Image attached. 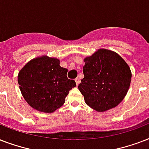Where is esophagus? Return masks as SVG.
<instances>
[{"mask_svg": "<svg viewBox=\"0 0 149 149\" xmlns=\"http://www.w3.org/2000/svg\"><path fill=\"white\" fill-rule=\"evenodd\" d=\"M75 82H76V85H79V83H80V79H79L78 78H75Z\"/></svg>", "mask_w": 149, "mask_h": 149, "instance_id": "1", "label": "esophagus"}]
</instances>
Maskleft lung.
<instances>
[{
  "label": "left lung",
  "mask_w": 149,
  "mask_h": 149,
  "mask_svg": "<svg viewBox=\"0 0 149 149\" xmlns=\"http://www.w3.org/2000/svg\"><path fill=\"white\" fill-rule=\"evenodd\" d=\"M84 78L78 89L85 103L98 112H104L124 100L130 87L131 71L119 54L100 49L84 60Z\"/></svg>",
  "instance_id": "8db88e82"
}]
</instances>
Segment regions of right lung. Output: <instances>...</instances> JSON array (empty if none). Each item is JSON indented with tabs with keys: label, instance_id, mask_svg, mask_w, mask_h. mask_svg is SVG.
<instances>
[{
	"label": "right lung",
	"instance_id": "obj_1",
	"mask_svg": "<svg viewBox=\"0 0 149 149\" xmlns=\"http://www.w3.org/2000/svg\"><path fill=\"white\" fill-rule=\"evenodd\" d=\"M68 69L56 58L42 56L28 62L18 75L21 93L36 110L53 113L63 106L69 91L76 86L67 77Z\"/></svg>",
	"mask_w": 149,
	"mask_h": 149
}]
</instances>
